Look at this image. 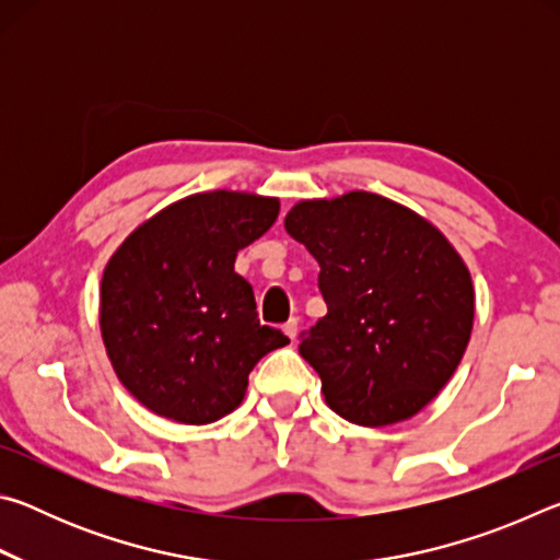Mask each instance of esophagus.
I'll list each match as a JSON object with an SVG mask.
<instances>
[{
  "label": "esophagus",
  "instance_id": "obj_1",
  "mask_svg": "<svg viewBox=\"0 0 560 560\" xmlns=\"http://www.w3.org/2000/svg\"><path fill=\"white\" fill-rule=\"evenodd\" d=\"M283 334H287L291 340H296V334H299V318H289L287 324H283Z\"/></svg>",
  "mask_w": 560,
  "mask_h": 560
}]
</instances>
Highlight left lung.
<instances>
[{"mask_svg":"<svg viewBox=\"0 0 560 560\" xmlns=\"http://www.w3.org/2000/svg\"><path fill=\"white\" fill-rule=\"evenodd\" d=\"M287 232L314 254L328 314L299 336L326 402L363 428L407 420L467 350L471 277L440 230L373 192L299 202Z\"/></svg>","mask_w":560,"mask_h":560,"instance_id":"obj_1","label":"left lung"}]
</instances>
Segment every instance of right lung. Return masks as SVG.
<instances>
[{
    "label": "right lung",
    "instance_id": "1",
    "mask_svg": "<svg viewBox=\"0 0 560 560\" xmlns=\"http://www.w3.org/2000/svg\"><path fill=\"white\" fill-rule=\"evenodd\" d=\"M279 217L246 192L185 197L138 226L101 281V334L113 371L155 415L207 424L244 400L252 368L289 343L261 326L236 252Z\"/></svg>",
    "mask_w": 560,
    "mask_h": 560
}]
</instances>
